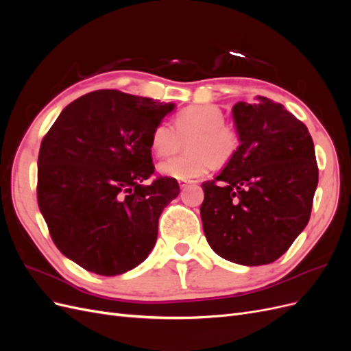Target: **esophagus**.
<instances>
[{
	"label": "esophagus",
	"instance_id": "obj_1",
	"mask_svg": "<svg viewBox=\"0 0 351 351\" xmlns=\"http://www.w3.org/2000/svg\"><path fill=\"white\" fill-rule=\"evenodd\" d=\"M193 183L195 182H192V180H180V182H178V184L182 189H186L189 184H193Z\"/></svg>",
	"mask_w": 351,
	"mask_h": 351
}]
</instances>
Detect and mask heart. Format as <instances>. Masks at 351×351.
I'll use <instances>...</instances> for the list:
<instances>
[{
    "label": "heart",
    "instance_id": "obj_1",
    "mask_svg": "<svg viewBox=\"0 0 351 351\" xmlns=\"http://www.w3.org/2000/svg\"><path fill=\"white\" fill-rule=\"evenodd\" d=\"M226 114L215 105H195L176 119V130L159 123L151 133V147L158 156L177 152L187 141V155L159 162L158 171L176 180H193L206 174L210 167L224 165L237 154L241 137L234 125L227 124Z\"/></svg>",
    "mask_w": 351,
    "mask_h": 351
}]
</instances>
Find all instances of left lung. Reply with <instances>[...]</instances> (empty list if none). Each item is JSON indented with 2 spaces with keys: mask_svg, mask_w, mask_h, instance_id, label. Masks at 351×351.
<instances>
[{
  "mask_svg": "<svg viewBox=\"0 0 351 351\" xmlns=\"http://www.w3.org/2000/svg\"><path fill=\"white\" fill-rule=\"evenodd\" d=\"M237 154L210 182L202 183L205 237L230 262L258 267L289 250L311 218L317 171L307 127L281 104L258 97L237 102Z\"/></svg>",
  "mask_w": 351,
  "mask_h": 351,
  "instance_id": "left-lung-1",
  "label": "left lung"
}]
</instances>
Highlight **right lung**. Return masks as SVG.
I'll list each match as a JSON object with an SVG mask.
<instances>
[{
    "instance_id": "1",
    "label": "right lung",
    "mask_w": 351,
    "mask_h": 351,
    "mask_svg": "<svg viewBox=\"0 0 351 351\" xmlns=\"http://www.w3.org/2000/svg\"><path fill=\"white\" fill-rule=\"evenodd\" d=\"M174 104L114 89L83 95L61 111L40 143L38 205L52 241L79 267L114 277L141 265L176 178L143 184L155 167L151 133Z\"/></svg>"
}]
</instances>
